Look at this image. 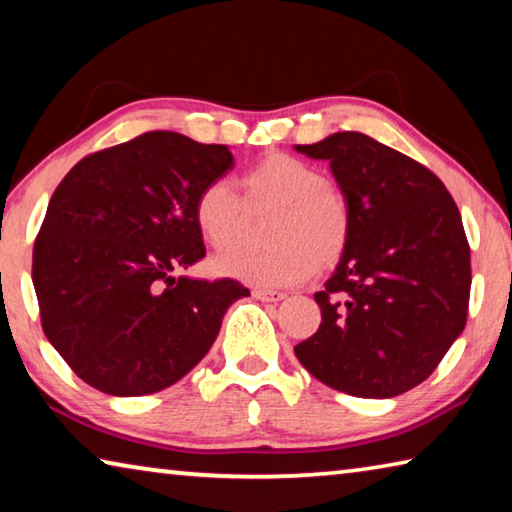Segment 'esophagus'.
<instances>
[{"instance_id": "1", "label": "esophagus", "mask_w": 512, "mask_h": 512, "mask_svg": "<svg viewBox=\"0 0 512 512\" xmlns=\"http://www.w3.org/2000/svg\"><path fill=\"white\" fill-rule=\"evenodd\" d=\"M253 298L262 300V302H280V300H284V293L273 291V289H253Z\"/></svg>"}]
</instances>
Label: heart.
Returning a JSON list of instances; mask_svg holds the SVG:
<instances>
[{
  "mask_svg": "<svg viewBox=\"0 0 512 512\" xmlns=\"http://www.w3.org/2000/svg\"><path fill=\"white\" fill-rule=\"evenodd\" d=\"M244 203L228 180H210L194 201L201 237L216 250L235 246L246 210L273 207L264 248H237L214 262L221 275L255 287H289L334 266L350 244L352 214L341 187L289 153H271L241 176ZM247 207L244 208L243 205Z\"/></svg>",
  "mask_w": 512,
  "mask_h": 512,
  "instance_id": "obj_1",
  "label": "heart"
}]
</instances>
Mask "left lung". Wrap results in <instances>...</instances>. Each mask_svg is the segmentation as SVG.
<instances>
[{
  "label": "left lung",
  "mask_w": 512,
  "mask_h": 512,
  "mask_svg": "<svg viewBox=\"0 0 512 512\" xmlns=\"http://www.w3.org/2000/svg\"><path fill=\"white\" fill-rule=\"evenodd\" d=\"M296 151L329 162L352 232L314 296L318 332L293 352L334 391L375 400L411 391L465 327L472 271L461 212L436 173L363 133Z\"/></svg>",
  "instance_id": "8db88e82"
}]
</instances>
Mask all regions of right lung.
<instances>
[{"instance_id": "right-lung-1", "label": "right lung", "mask_w": 512, "mask_h": 512, "mask_svg": "<svg viewBox=\"0 0 512 512\" xmlns=\"http://www.w3.org/2000/svg\"><path fill=\"white\" fill-rule=\"evenodd\" d=\"M235 167L225 144L151 131L83 158L33 246L42 329L85 384L117 397L176 384L210 352L237 280L178 275L205 257L201 189Z\"/></svg>"}]
</instances>
